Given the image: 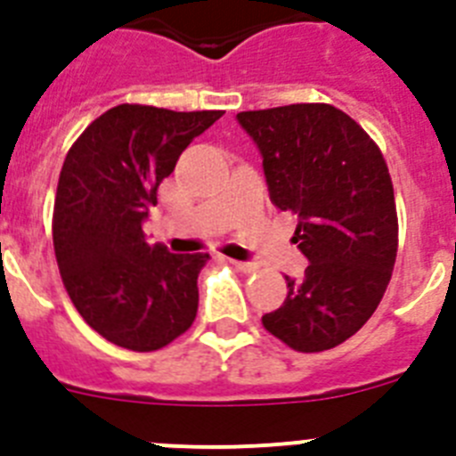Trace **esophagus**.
<instances>
[{"instance_id": "esophagus-1", "label": "esophagus", "mask_w": 456, "mask_h": 456, "mask_svg": "<svg viewBox=\"0 0 456 456\" xmlns=\"http://www.w3.org/2000/svg\"><path fill=\"white\" fill-rule=\"evenodd\" d=\"M231 263H232V267L240 269V272H244V273L257 272V265L256 263H241V260H231Z\"/></svg>"}]
</instances>
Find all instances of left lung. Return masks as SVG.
Wrapping results in <instances>:
<instances>
[{
  "label": "left lung",
  "mask_w": 456,
  "mask_h": 456,
  "mask_svg": "<svg viewBox=\"0 0 456 456\" xmlns=\"http://www.w3.org/2000/svg\"><path fill=\"white\" fill-rule=\"evenodd\" d=\"M263 152L269 199L297 215L292 241L308 257L285 304L263 326L289 349L315 354L372 317L397 257V208L388 164L368 132L333 104L240 111Z\"/></svg>",
  "instance_id": "8db88e82"
}]
</instances>
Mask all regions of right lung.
Here are the masks:
<instances>
[{
    "instance_id": "1",
    "label": "right lung",
    "mask_w": 456,
    "mask_h": 456,
    "mask_svg": "<svg viewBox=\"0 0 456 456\" xmlns=\"http://www.w3.org/2000/svg\"><path fill=\"white\" fill-rule=\"evenodd\" d=\"M221 116L118 104L68 151L52 215L56 265L84 322L118 347L155 352L196 320L209 256L148 244L141 224L184 148Z\"/></svg>"
}]
</instances>
